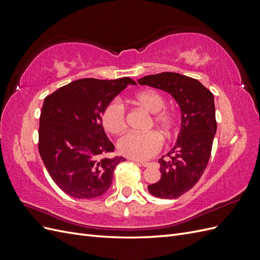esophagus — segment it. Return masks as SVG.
<instances>
[{
  "label": "esophagus",
  "mask_w": 260,
  "mask_h": 260,
  "mask_svg": "<svg viewBox=\"0 0 260 260\" xmlns=\"http://www.w3.org/2000/svg\"><path fill=\"white\" fill-rule=\"evenodd\" d=\"M135 161H136V162H138V164H141V165H142L143 167H148L149 165H151V164L147 162V161H139V160H135Z\"/></svg>",
  "instance_id": "1"
}]
</instances>
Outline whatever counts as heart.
<instances>
[{
	"mask_svg": "<svg viewBox=\"0 0 260 260\" xmlns=\"http://www.w3.org/2000/svg\"><path fill=\"white\" fill-rule=\"evenodd\" d=\"M133 102L153 114V122L165 136H171L176 129L175 116L167 111H162L166 105L164 98L153 90L141 91L133 98ZM102 123L107 132L112 135H120L127 127L125 109L118 100H114L106 105L102 113ZM119 152L136 160L152 158L162 147V139L159 133L149 131L146 133L130 132L118 141Z\"/></svg>",
	"mask_w": 260,
	"mask_h": 260,
	"instance_id": "obj_1",
	"label": "heart"
}]
</instances>
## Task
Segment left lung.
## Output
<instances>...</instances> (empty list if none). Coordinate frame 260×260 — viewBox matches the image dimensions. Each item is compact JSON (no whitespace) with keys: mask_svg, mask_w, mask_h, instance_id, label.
I'll list each match as a JSON object with an SVG mask.
<instances>
[{"mask_svg":"<svg viewBox=\"0 0 260 260\" xmlns=\"http://www.w3.org/2000/svg\"><path fill=\"white\" fill-rule=\"evenodd\" d=\"M138 82L170 93L181 109L177 143L167 158L158 159L160 180L147 186L156 198L177 199L198 183L209 161L217 131L214 94L199 80L177 73L149 75Z\"/></svg>","mask_w":260,"mask_h":260,"instance_id":"obj_1","label":"left lung"}]
</instances>
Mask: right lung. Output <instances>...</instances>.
Returning <instances> with one entry per match:
<instances>
[{"label": "right lung", "instance_id": "right-lung-1", "mask_svg": "<svg viewBox=\"0 0 260 260\" xmlns=\"http://www.w3.org/2000/svg\"><path fill=\"white\" fill-rule=\"evenodd\" d=\"M128 84L84 78L70 82L44 99L39 128V153L51 178L75 199H95L112 184L114 170L123 157L102 158L114 152L102 124L106 105Z\"/></svg>", "mask_w": 260, "mask_h": 260}]
</instances>
